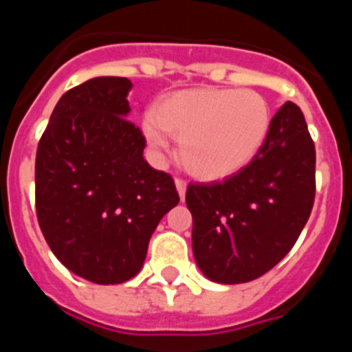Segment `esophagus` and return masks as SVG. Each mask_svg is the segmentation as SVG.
<instances>
[{
    "label": "esophagus",
    "mask_w": 352,
    "mask_h": 352,
    "mask_svg": "<svg viewBox=\"0 0 352 352\" xmlns=\"http://www.w3.org/2000/svg\"><path fill=\"white\" fill-rule=\"evenodd\" d=\"M176 188H178V194L179 197L185 199V194H186V182L183 178H176Z\"/></svg>",
    "instance_id": "obj_1"
}]
</instances>
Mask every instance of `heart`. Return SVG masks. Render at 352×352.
<instances>
[{"label": "heart", "mask_w": 352, "mask_h": 352, "mask_svg": "<svg viewBox=\"0 0 352 352\" xmlns=\"http://www.w3.org/2000/svg\"><path fill=\"white\" fill-rule=\"evenodd\" d=\"M268 102L250 89L201 88L167 98L144 118L149 146L167 151L169 133L179 139L185 167L204 179H222L250 164L268 135Z\"/></svg>", "instance_id": "obj_1"}]
</instances>
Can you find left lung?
I'll return each instance as SVG.
<instances>
[{"mask_svg": "<svg viewBox=\"0 0 352 352\" xmlns=\"http://www.w3.org/2000/svg\"><path fill=\"white\" fill-rule=\"evenodd\" d=\"M314 197L316 146L301 109L285 102L248 166L186 188L195 263L219 284L256 280L294 247Z\"/></svg>", "mask_w": 352, "mask_h": 352, "instance_id": "1", "label": "left lung"}]
</instances>
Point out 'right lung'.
Wrapping results in <instances>:
<instances>
[{
    "mask_svg": "<svg viewBox=\"0 0 352 352\" xmlns=\"http://www.w3.org/2000/svg\"><path fill=\"white\" fill-rule=\"evenodd\" d=\"M130 89L126 77H95L68 89L36 148L43 238L72 273L95 284L138 275L158 222L179 203L173 176L142 157L144 135L126 120Z\"/></svg>",
    "mask_w": 352,
    "mask_h": 352,
    "instance_id": "right-lung-1",
    "label": "right lung"
}]
</instances>
